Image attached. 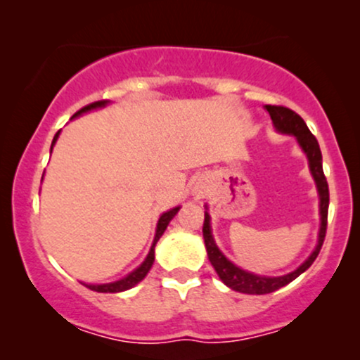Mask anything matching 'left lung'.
<instances>
[{
    "label": "left lung",
    "mask_w": 360,
    "mask_h": 360,
    "mask_svg": "<svg viewBox=\"0 0 360 360\" xmlns=\"http://www.w3.org/2000/svg\"><path fill=\"white\" fill-rule=\"evenodd\" d=\"M266 110L269 111L272 123H274L276 130L283 131V134L295 135L298 139L301 148L304 150V154L308 155L309 160V171H311L313 177H315V183L320 193V214H321V226H320V235H318V245L313 250V254L304 260L303 264L296 271H292L291 274L281 276V278H266V276H257L252 274V272L242 271L240 267H237L235 264L230 262L225 255L218 250L217 243L213 240L212 229H210V214L205 213V223H203V238L206 252H208V259L212 262V266L217 271V274L220 276V279L226 284L229 288H232L233 291L245 292V295H267V292L276 291V289L286 286L298 278L300 274H303L304 271L315 262V259L320 254L321 245H323L325 235H326V220H328V201H330V193H328V183H326V177L323 174V166H321V150L318 146V140L315 135L309 131V128L304 123V120L300 117L296 111L286 108V106H278V105H266Z\"/></svg>",
    "instance_id": "left-lung-1"
}]
</instances>
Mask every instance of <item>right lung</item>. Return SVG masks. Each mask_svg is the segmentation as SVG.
Instances as JSON below:
<instances>
[{"mask_svg":"<svg viewBox=\"0 0 360 360\" xmlns=\"http://www.w3.org/2000/svg\"><path fill=\"white\" fill-rule=\"evenodd\" d=\"M105 105H106V101H105V100H101V101H94V103H91V105H86L84 108H81L79 111H76V113H74V117H77V115L84 113V111L94 110V108H100V106H105ZM57 137H59V131H57L56 137H53L52 146H53V143H56ZM177 212H179V208H172L171 212H166V213L162 214V217L159 218V223H157L155 238H154V243H152V249H150V252H148L147 259L143 260V264H142V266L139 267V269H135L134 272H130V274H128L127 278L120 279V281H117V283H110V284H84V286H86V288H89L91 291H96V292H120V291H125V289L134 288L135 284L140 283V281H142L143 278H146L147 272L150 271L152 264H154V257H155V255H154V249H155V243H157V240H159V238L162 237L164 230L167 229L169 221L172 220V217H174V214H176Z\"/></svg>","mask_w":360,"mask_h":360,"instance_id":"add662e5","label":"right lung"}]
</instances>
